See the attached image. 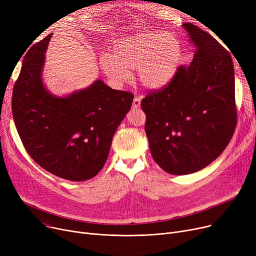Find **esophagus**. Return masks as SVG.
Masks as SVG:
<instances>
[{
  "instance_id": "34e87169",
  "label": "esophagus",
  "mask_w": 256,
  "mask_h": 256,
  "mask_svg": "<svg viewBox=\"0 0 256 256\" xmlns=\"http://www.w3.org/2000/svg\"><path fill=\"white\" fill-rule=\"evenodd\" d=\"M140 104H141V100H140L139 96L134 98V100H132V108H134V109H138V108L140 106Z\"/></svg>"
}]
</instances>
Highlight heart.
Segmentation results:
<instances>
[{
  "label": "heart",
  "mask_w": 256,
  "mask_h": 256,
  "mask_svg": "<svg viewBox=\"0 0 256 256\" xmlns=\"http://www.w3.org/2000/svg\"><path fill=\"white\" fill-rule=\"evenodd\" d=\"M182 50L178 38L172 34L141 32L115 42L111 54L100 59V67L116 87L130 83L132 72L137 70V76L144 87L160 89L176 76Z\"/></svg>",
  "instance_id": "1"
}]
</instances>
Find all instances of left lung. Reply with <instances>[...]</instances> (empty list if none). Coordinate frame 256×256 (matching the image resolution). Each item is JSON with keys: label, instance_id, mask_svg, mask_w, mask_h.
Segmentation results:
<instances>
[{"label": "left lung", "instance_id": "left-lung-1", "mask_svg": "<svg viewBox=\"0 0 256 256\" xmlns=\"http://www.w3.org/2000/svg\"><path fill=\"white\" fill-rule=\"evenodd\" d=\"M195 54L170 82L141 102L145 132L156 163L173 176L190 174L214 162L236 126L232 56L193 24H182Z\"/></svg>", "mask_w": 256, "mask_h": 256}]
</instances>
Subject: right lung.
Instances as JSON below:
<instances>
[{"mask_svg": "<svg viewBox=\"0 0 256 256\" xmlns=\"http://www.w3.org/2000/svg\"><path fill=\"white\" fill-rule=\"evenodd\" d=\"M50 37L26 54L12 92L13 119L26 152L40 167L61 178L82 182L104 167L134 96L100 80L68 96H52L42 78Z\"/></svg>", "mask_w": 256, "mask_h": 256, "instance_id": "1", "label": "right lung"}]
</instances>
